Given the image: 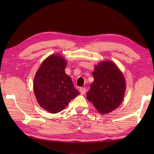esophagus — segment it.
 Wrapping results in <instances>:
<instances>
[{
    "mask_svg": "<svg viewBox=\"0 0 154 154\" xmlns=\"http://www.w3.org/2000/svg\"><path fill=\"white\" fill-rule=\"evenodd\" d=\"M79 91L81 94H85L86 93V89L85 87H81L79 89Z\"/></svg>",
    "mask_w": 154,
    "mask_h": 154,
    "instance_id": "34e87169",
    "label": "esophagus"
}]
</instances>
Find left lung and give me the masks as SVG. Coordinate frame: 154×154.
Instances as JSON below:
<instances>
[{
    "label": "left lung",
    "mask_w": 154,
    "mask_h": 154,
    "mask_svg": "<svg viewBox=\"0 0 154 154\" xmlns=\"http://www.w3.org/2000/svg\"><path fill=\"white\" fill-rule=\"evenodd\" d=\"M94 81L87 94L98 112L108 114L119 106L126 90V81L122 72L110 61L100 62L93 72Z\"/></svg>",
    "instance_id": "1"
}]
</instances>
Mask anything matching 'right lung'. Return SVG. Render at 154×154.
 <instances>
[{"instance_id": "1", "label": "right lung", "mask_w": 154, "mask_h": 154, "mask_svg": "<svg viewBox=\"0 0 154 154\" xmlns=\"http://www.w3.org/2000/svg\"><path fill=\"white\" fill-rule=\"evenodd\" d=\"M67 61L53 54L42 62L34 79V91L40 106L48 112H61L79 94L71 77L65 72Z\"/></svg>"}]
</instances>
